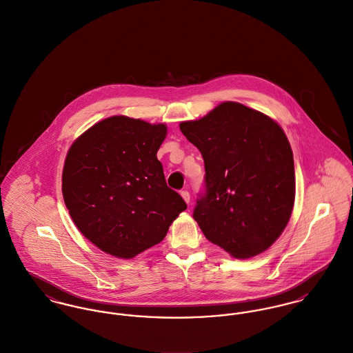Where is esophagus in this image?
<instances>
[{
  "label": "esophagus",
  "instance_id": "1",
  "mask_svg": "<svg viewBox=\"0 0 353 353\" xmlns=\"http://www.w3.org/2000/svg\"><path fill=\"white\" fill-rule=\"evenodd\" d=\"M181 195H182V198L185 199V202H186V203L190 202V192H188V191H186V190L181 191Z\"/></svg>",
  "mask_w": 353,
  "mask_h": 353
}]
</instances>
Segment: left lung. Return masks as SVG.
Returning <instances> with one entry per match:
<instances>
[{
    "instance_id": "8db88e82",
    "label": "left lung",
    "mask_w": 353,
    "mask_h": 353,
    "mask_svg": "<svg viewBox=\"0 0 353 353\" xmlns=\"http://www.w3.org/2000/svg\"><path fill=\"white\" fill-rule=\"evenodd\" d=\"M179 128L205 162L192 212L205 236L235 259L266 250L288 225L296 194L293 152L281 127L226 101Z\"/></svg>"
}]
</instances>
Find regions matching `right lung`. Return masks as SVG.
Wrapping results in <instances>:
<instances>
[{"label":"right lung","mask_w":353,"mask_h":353,"mask_svg":"<svg viewBox=\"0 0 353 353\" xmlns=\"http://www.w3.org/2000/svg\"><path fill=\"white\" fill-rule=\"evenodd\" d=\"M165 124L112 117L72 144L63 171V196L77 229L103 252L132 259L163 241L188 209L165 183L157 152Z\"/></svg>","instance_id":"add662e5"}]
</instances>
